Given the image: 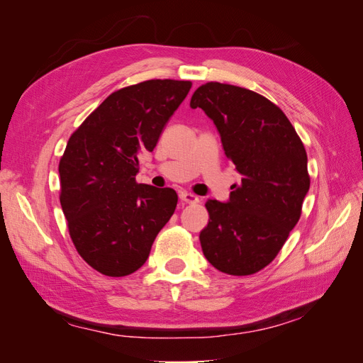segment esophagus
Instances as JSON below:
<instances>
[{"label": "esophagus", "instance_id": "34e87169", "mask_svg": "<svg viewBox=\"0 0 363 363\" xmlns=\"http://www.w3.org/2000/svg\"><path fill=\"white\" fill-rule=\"evenodd\" d=\"M180 200L186 204H194V203H199L200 199L191 192H180Z\"/></svg>", "mask_w": 363, "mask_h": 363}]
</instances>
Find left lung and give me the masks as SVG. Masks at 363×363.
Here are the masks:
<instances>
[{
    "label": "left lung",
    "mask_w": 363,
    "mask_h": 363,
    "mask_svg": "<svg viewBox=\"0 0 363 363\" xmlns=\"http://www.w3.org/2000/svg\"><path fill=\"white\" fill-rule=\"evenodd\" d=\"M191 107L213 121L242 177L225 203L206 201L203 252L218 271L250 276L274 260L298 223L311 186L304 145L276 104L244 87L206 83Z\"/></svg>",
    "instance_id": "obj_1"
}]
</instances>
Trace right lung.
<instances>
[{"instance_id":"right-lung-1","label":"right lung","mask_w":363,"mask_h":363,"mask_svg":"<svg viewBox=\"0 0 363 363\" xmlns=\"http://www.w3.org/2000/svg\"><path fill=\"white\" fill-rule=\"evenodd\" d=\"M192 83L148 80L108 95L68 140L60 204L79 255L98 272L124 277L147 262L177 194L138 184L139 156L157 145Z\"/></svg>"}]
</instances>
